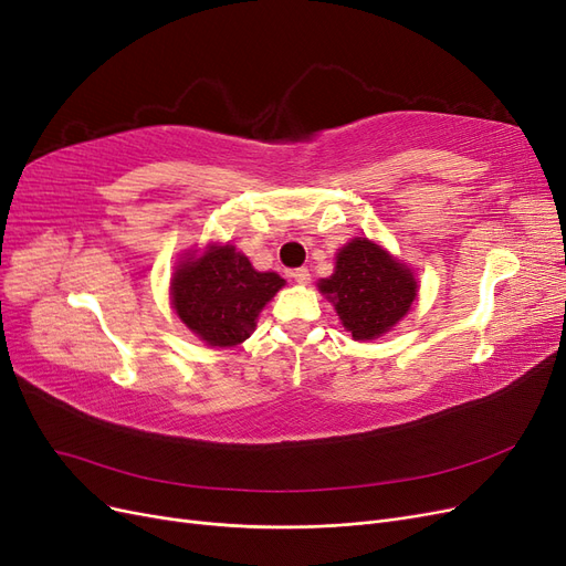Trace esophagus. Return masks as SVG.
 Listing matches in <instances>:
<instances>
[{
    "label": "esophagus",
    "instance_id": "34e87169",
    "mask_svg": "<svg viewBox=\"0 0 566 566\" xmlns=\"http://www.w3.org/2000/svg\"><path fill=\"white\" fill-rule=\"evenodd\" d=\"M290 276L295 279V283H300V285H306L312 281V273H310V269L306 266H300V269H295L293 273H290Z\"/></svg>",
    "mask_w": 566,
    "mask_h": 566
}]
</instances>
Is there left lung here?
<instances>
[{
    "label": "left lung",
    "instance_id": "1",
    "mask_svg": "<svg viewBox=\"0 0 566 566\" xmlns=\"http://www.w3.org/2000/svg\"><path fill=\"white\" fill-rule=\"evenodd\" d=\"M318 290L354 339H373L406 316L416 300V279L380 245L356 238L339 250L335 273Z\"/></svg>",
    "mask_w": 566,
    "mask_h": 566
}]
</instances>
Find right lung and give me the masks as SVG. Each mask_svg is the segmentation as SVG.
<instances>
[{
    "label": "right lung",
    "mask_w": 566,
    "mask_h": 566,
    "mask_svg": "<svg viewBox=\"0 0 566 566\" xmlns=\"http://www.w3.org/2000/svg\"><path fill=\"white\" fill-rule=\"evenodd\" d=\"M184 262L172 279V304L179 318L212 347L245 342L262 306L283 287L279 273L254 271L235 248H210Z\"/></svg>",
    "instance_id": "add662e5"
}]
</instances>
